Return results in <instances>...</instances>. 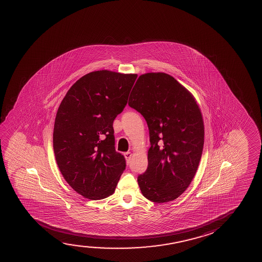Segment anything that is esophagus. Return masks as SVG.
I'll list each match as a JSON object with an SVG mask.
<instances>
[{
	"label": "esophagus",
	"instance_id": "esophagus-1",
	"mask_svg": "<svg viewBox=\"0 0 262 262\" xmlns=\"http://www.w3.org/2000/svg\"><path fill=\"white\" fill-rule=\"evenodd\" d=\"M132 156H133V154H132V152H125L124 153V157H125L126 159L129 161V158H132Z\"/></svg>",
	"mask_w": 262,
	"mask_h": 262
}]
</instances>
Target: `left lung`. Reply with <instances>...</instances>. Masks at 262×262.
I'll return each instance as SVG.
<instances>
[{
  "label": "left lung",
  "instance_id": "1",
  "mask_svg": "<svg viewBox=\"0 0 262 262\" xmlns=\"http://www.w3.org/2000/svg\"><path fill=\"white\" fill-rule=\"evenodd\" d=\"M129 105L143 115L151 146L147 171L138 177L148 201H174L197 172L204 145V122L197 101L186 88L165 72L139 77Z\"/></svg>",
  "mask_w": 262,
  "mask_h": 262
}]
</instances>
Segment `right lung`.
Instances as JSON below:
<instances>
[{
    "instance_id": "1",
    "label": "right lung",
    "mask_w": 262,
    "mask_h": 262,
    "mask_svg": "<svg viewBox=\"0 0 262 262\" xmlns=\"http://www.w3.org/2000/svg\"><path fill=\"white\" fill-rule=\"evenodd\" d=\"M137 77L90 72L71 86L58 108L53 134L58 167L69 185L89 200L114 193L125 169V158L115 151L113 122Z\"/></svg>"
}]
</instances>
